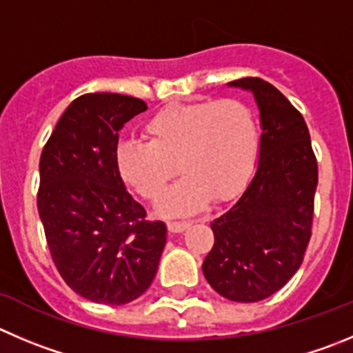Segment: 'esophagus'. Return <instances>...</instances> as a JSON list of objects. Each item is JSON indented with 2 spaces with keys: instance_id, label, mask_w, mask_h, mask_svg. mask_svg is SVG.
<instances>
[{
  "instance_id": "34e87169",
  "label": "esophagus",
  "mask_w": 353,
  "mask_h": 353,
  "mask_svg": "<svg viewBox=\"0 0 353 353\" xmlns=\"http://www.w3.org/2000/svg\"><path fill=\"white\" fill-rule=\"evenodd\" d=\"M190 227V221H168V230L173 234H180Z\"/></svg>"
}]
</instances>
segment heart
<instances>
[{"mask_svg":"<svg viewBox=\"0 0 353 353\" xmlns=\"http://www.w3.org/2000/svg\"><path fill=\"white\" fill-rule=\"evenodd\" d=\"M147 143L124 142L116 150L121 179L147 201H159L176 174L159 211L190 214L232 199L250 180L260 150V126L253 107L241 99L201 100L168 105L143 126Z\"/></svg>","mask_w":353,"mask_h":353,"instance_id":"b5f03b06","label":"heart"}]
</instances>
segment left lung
Returning <instances> with one entry per match:
<instances>
[{
    "label": "left lung",
    "instance_id": "8db88e82",
    "mask_svg": "<svg viewBox=\"0 0 353 353\" xmlns=\"http://www.w3.org/2000/svg\"><path fill=\"white\" fill-rule=\"evenodd\" d=\"M260 109V157L253 180L232 208L211 221L214 244L204 258L210 286L251 303L279 291L303 261L314 221L317 159L300 110L270 83L241 78Z\"/></svg>",
    "mask_w": 353,
    "mask_h": 353
}]
</instances>
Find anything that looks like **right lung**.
<instances>
[{
    "label": "right lung",
    "instance_id": "1",
    "mask_svg": "<svg viewBox=\"0 0 353 353\" xmlns=\"http://www.w3.org/2000/svg\"><path fill=\"white\" fill-rule=\"evenodd\" d=\"M147 110L119 93L72 100L39 159L38 211L46 244L67 286L103 305L149 290L166 244V225L124 189L116 164L119 130Z\"/></svg>",
    "mask_w": 353,
    "mask_h": 353
}]
</instances>
